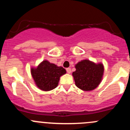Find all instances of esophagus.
I'll return each mask as SVG.
<instances>
[{
	"instance_id": "obj_1",
	"label": "esophagus",
	"mask_w": 130,
	"mask_h": 130,
	"mask_svg": "<svg viewBox=\"0 0 130 130\" xmlns=\"http://www.w3.org/2000/svg\"><path fill=\"white\" fill-rule=\"evenodd\" d=\"M66 70H67V72L68 73H71V69H70V68H67Z\"/></svg>"
}]
</instances>
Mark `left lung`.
Returning <instances> with one entry per match:
<instances>
[{"label":"left lung","instance_id":"8db88e82","mask_svg":"<svg viewBox=\"0 0 130 130\" xmlns=\"http://www.w3.org/2000/svg\"><path fill=\"white\" fill-rule=\"evenodd\" d=\"M72 75L77 87L85 91L96 88L100 84L104 72L101 63L95 64L89 60H82L75 65Z\"/></svg>","mask_w":130,"mask_h":130}]
</instances>
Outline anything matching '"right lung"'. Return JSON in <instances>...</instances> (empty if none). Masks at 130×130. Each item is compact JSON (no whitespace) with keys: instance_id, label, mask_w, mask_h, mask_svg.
I'll return each mask as SVG.
<instances>
[{"instance_id":"obj_1","label":"right lung","mask_w":130,"mask_h":130,"mask_svg":"<svg viewBox=\"0 0 130 130\" xmlns=\"http://www.w3.org/2000/svg\"><path fill=\"white\" fill-rule=\"evenodd\" d=\"M31 70L36 84L41 90L44 91L57 87L60 76L66 73V70L62 67H57L47 60L41 63L36 69H32Z\"/></svg>"}]
</instances>
